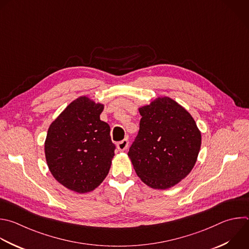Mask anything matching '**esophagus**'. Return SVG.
Returning a JSON list of instances; mask_svg holds the SVG:
<instances>
[{
	"label": "esophagus",
	"instance_id": "1",
	"mask_svg": "<svg viewBox=\"0 0 249 249\" xmlns=\"http://www.w3.org/2000/svg\"><path fill=\"white\" fill-rule=\"evenodd\" d=\"M128 144H129L128 140H127V139H124L123 141H121V142H117V145H116V146H117V148H118V150H119V151H124V150H126V149H127Z\"/></svg>",
	"mask_w": 249,
	"mask_h": 249
}]
</instances>
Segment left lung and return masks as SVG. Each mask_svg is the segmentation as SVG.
Here are the masks:
<instances>
[{
  "label": "left lung",
  "mask_w": 249,
  "mask_h": 249,
  "mask_svg": "<svg viewBox=\"0 0 249 249\" xmlns=\"http://www.w3.org/2000/svg\"><path fill=\"white\" fill-rule=\"evenodd\" d=\"M139 112L140 130L128 156L146 186L170 189L193 170L201 133L190 112L169 97H157Z\"/></svg>",
  "instance_id": "8db88e82"
}]
</instances>
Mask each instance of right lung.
<instances>
[{
    "label": "right lung",
    "instance_id": "right-lung-1",
    "mask_svg": "<svg viewBox=\"0 0 249 249\" xmlns=\"http://www.w3.org/2000/svg\"><path fill=\"white\" fill-rule=\"evenodd\" d=\"M105 105L82 96L52 122L45 141L50 172L66 189L85 194L107 176L115 145L110 127L101 120Z\"/></svg>",
    "mask_w": 249,
    "mask_h": 249
}]
</instances>
